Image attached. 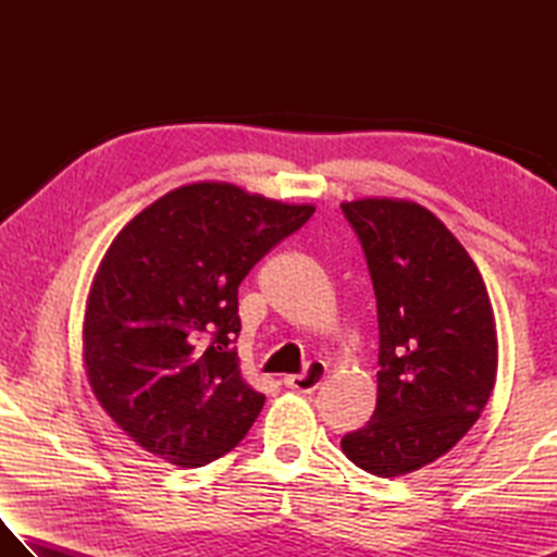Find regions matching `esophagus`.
<instances>
[{
  "instance_id": "1",
  "label": "esophagus",
  "mask_w": 557,
  "mask_h": 557,
  "mask_svg": "<svg viewBox=\"0 0 557 557\" xmlns=\"http://www.w3.org/2000/svg\"><path fill=\"white\" fill-rule=\"evenodd\" d=\"M325 373H327L325 363L313 361V363H309V369H306V373H301V375H287L285 377V385L292 387V389H297V393L311 395L313 389L323 383Z\"/></svg>"
}]
</instances>
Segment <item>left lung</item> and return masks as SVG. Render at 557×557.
<instances>
[{
  "mask_svg": "<svg viewBox=\"0 0 557 557\" xmlns=\"http://www.w3.org/2000/svg\"><path fill=\"white\" fill-rule=\"evenodd\" d=\"M377 299V401L342 453L395 479L449 453L481 417L498 375V330L474 260L429 208L369 196L342 203Z\"/></svg>",
  "mask_w": 557,
  "mask_h": 557,
  "instance_id": "left-lung-1",
  "label": "left lung"
}]
</instances>
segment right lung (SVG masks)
Returning a JSON list of instances; mask_svg holds the SVG:
<instances>
[{
  "instance_id": "right-lung-1",
  "label": "right lung",
  "mask_w": 557,
  "mask_h": 557,
  "mask_svg": "<svg viewBox=\"0 0 557 557\" xmlns=\"http://www.w3.org/2000/svg\"><path fill=\"white\" fill-rule=\"evenodd\" d=\"M315 212L230 182L176 186L102 256L83 315V371L108 417L174 467L227 455L265 395L244 381L239 285Z\"/></svg>"
}]
</instances>
